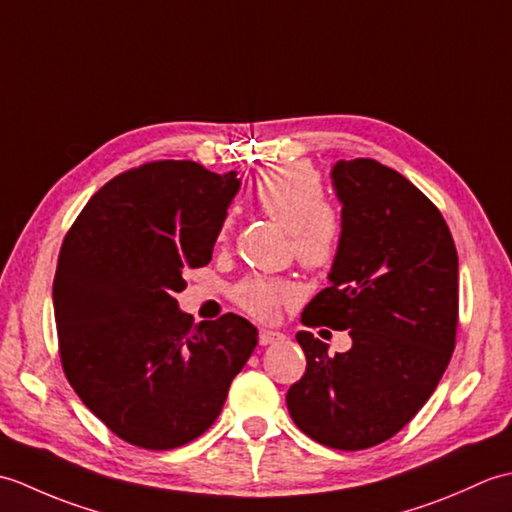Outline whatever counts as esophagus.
I'll use <instances>...</instances> for the list:
<instances>
[{
    "label": "esophagus",
    "mask_w": 512,
    "mask_h": 512,
    "mask_svg": "<svg viewBox=\"0 0 512 512\" xmlns=\"http://www.w3.org/2000/svg\"><path fill=\"white\" fill-rule=\"evenodd\" d=\"M284 339H286V336L277 332V330H266V328L259 330V345H275V343H281Z\"/></svg>",
    "instance_id": "34e87169"
}]
</instances>
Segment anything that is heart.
<instances>
[{"label":"heart","instance_id":"b5f03b06","mask_svg":"<svg viewBox=\"0 0 512 512\" xmlns=\"http://www.w3.org/2000/svg\"><path fill=\"white\" fill-rule=\"evenodd\" d=\"M255 200L270 220L290 231V248L297 262L308 270H325L334 264L341 246V220L325 204L317 173L303 162H288L266 171L255 184ZM235 220L228 213L217 239L228 242ZM297 295L288 279L253 275L239 281L233 299L242 310L257 319L275 317L281 303Z\"/></svg>","mask_w":512,"mask_h":512}]
</instances>
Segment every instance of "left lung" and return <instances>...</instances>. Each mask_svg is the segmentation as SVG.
Returning <instances> with one entry per match:
<instances>
[{
	"label": "left lung",
	"instance_id": "1",
	"mask_svg": "<svg viewBox=\"0 0 512 512\" xmlns=\"http://www.w3.org/2000/svg\"><path fill=\"white\" fill-rule=\"evenodd\" d=\"M341 246L323 288L301 314L308 328L350 330L328 354L299 332L306 374L288 389L297 427L330 449L361 451L416 416L447 369L458 332V250L438 206L372 158L332 169Z\"/></svg>",
	"mask_w": 512,
	"mask_h": 512
}]
</instances>
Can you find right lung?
I'll return each instance as SVG.
<instances>
[{
    "label": "right lung",
    "instance_id": "add662e5",
    "mask_svg": "<svg viewBox=\"0 0 512 512\" xmlns=\"http://www.w3.org/2000/svg\"><path fill=\"white\" fill-rule=\"evenodd\" d=\"M239 189L193 160H156L96 191L63 239L52 284L65 378L118 438L182 447L220 416L257 330L228 312L193 325L184 273L211 262Z\"/></svg>",
    "mask_w": 512,
    "mask_h": 512
}]
</instances>
